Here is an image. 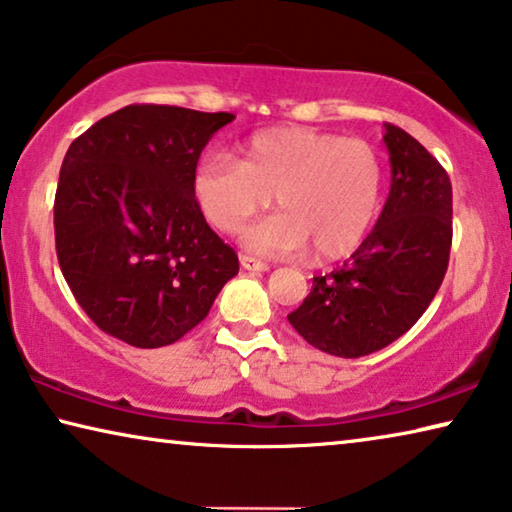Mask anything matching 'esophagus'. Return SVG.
<instances>
[{
	"label": "esophagus",
	"instance_id": "obj_1",
	"mask_svg": "<svg viewBox=\"0 0 512 512\" xmlns=\"http://www.w3.org/2000/svg\"><path fill=\"white\" fill-rule=\"evenodd\" d=\"M240 265H242V270H251V272H267V270H270V265H267L265 261H261V258L249 256V254H240Z\"/></svg>",
	"mask_w": 512,
	"mask_h": 512
}]
</instances>
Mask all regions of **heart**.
Instances as JSON below:
<instances>
[{
    "instance_id": "b5f03b06",
    "label": "heart",
    "mask_w": 512,
    "mask_h": 512,
    "mask_svg": "<svg viewBox=\"0 0 512 512\" xmlns=\"http://www.w3.org/2000/svg\"><path fill=\"white\" fill-rule=\"evenodd\" d=\"M384 169L364 139L313 128H270L245 141L240 162L222 151L199 157L192 196L201 215L222 233L272 203L281 208L242 231V245L265 256H293L306 247L316 261L355 251L382 203Z\"/></svg>"
}]
</instances>
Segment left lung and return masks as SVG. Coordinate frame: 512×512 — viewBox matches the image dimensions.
<instances>
[{
  "instance_id": "8db88e82",
  "label": "left lung",
  "mask_w": 512,
  "mask_h": 512,
  "mask_svg": "<svg viewBox=\"0 0 512 512\" xmlns=\"http://www.w3.org/2000/svg\"><path fill=\"white\" fill-rule=\"evenodd\" d=\"M391 190L373 231L341 267L313 277L288 322L327 355L357 359L387 348L442 286L453 238L451 180L405 130L384 123Z\"/></svg>"
}]
</instances>
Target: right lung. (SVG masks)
<instances>
[{
    "mask_svg": "<svg viewBox=\"0 0 512 512\" xmlns=\"http://www.w3.org/2000/svg\"><path fill=\"white\" fill-rule=\"evenodd\" d=\"M233 119L128 105L70 144L54 199L57 256L102 332L135 348L176 343L238 274L192 196L201 151Z\"/></svg>",
    "mask_w": 512,
    "mask_h": 512,
    "instance_id": "right-lung-1",
    "label": "right lung"
}]
</instances>
